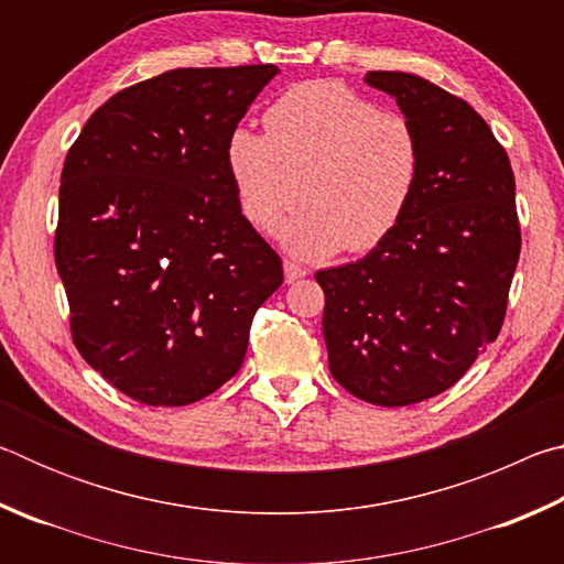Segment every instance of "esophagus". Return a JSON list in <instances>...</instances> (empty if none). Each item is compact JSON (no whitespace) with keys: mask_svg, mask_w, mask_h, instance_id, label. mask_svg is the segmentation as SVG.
Masks as SVG:
<instances>
[{"mask_svg":"<svg viewBox=\"0 0 564 564\" xmlns=\"http://www.w3.org/2000/svg\"><path fill=\"white\" fill-rule=\"evenodd\" d=\"M283 271H285V281H289V283L301 281V279H305V275H308V269H303L301 263L289 261V259L283 261Z\"/></svg>","mask_w":564,"mask_h":564,"instance_id":"obj_1","label":"esophagus"}]
</instances>
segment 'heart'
Listing matches in <instances>:
<instances>
[{"label":"heart","instance_id":"1","mask_svg":"<svg viewBox=\"0 0 564 564\" xmlns=\"http://www.w3.org/2000/svg\"><path fill=\"white\" fill-rule=\"evenodd\" d=\"M265 133L238 127L226 144L238 206L259 231L279 226L301 259L368 253L403 221L420 178V139L400 111L338 82H305L265 111Z\"/></svg>","mask_w":564,"mask_h":564}]
</instances>
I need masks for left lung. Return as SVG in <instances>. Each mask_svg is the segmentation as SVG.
<instances>
[{
	"label": "left lung",
	"mask_w": 564,
	"mask_h": 564,
	"mask_svg": "<svg viewBox=\"0 0 564 564\" xmlns=\"http://www.w3.org/2000/svg\"><path fill=\"white\" fill-rule=\"evenodd\" d=\"M366 84L413 121L417 188L383 243L316 281L333 378L400 408L455 386L498 338L520 221L510 159L470 104L405 72H368Z\"/></svg>",
	"instance_id": "left-lung-1"
}]
</instances>
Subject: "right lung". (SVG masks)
I'll use <instances>...</instances> for the list:
<instances>
[{"label": "right lung", "instance_id": "obj_1", "mask_svg": "<svg viewBox=\"0 0 564 564\" xmlns=\"http://www.w3.org/2000/svg\"><path fill=\"white\" fill-rule=\"evenodd\" d=\"M273 64L171 69L101 104L66 154L54 261L82 358L144 405L241 368L279 253L248 224L226 144Z\"/></svg>", "mask_w": 564, "mask_h": 564}]
</instances>
